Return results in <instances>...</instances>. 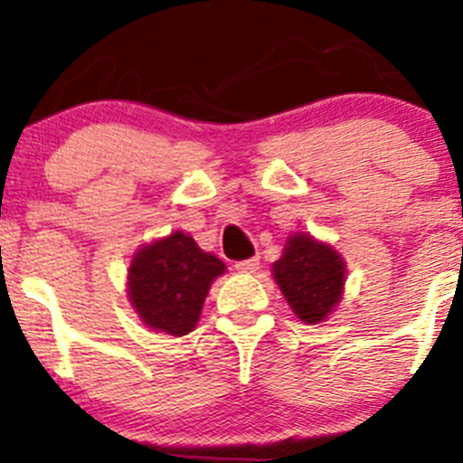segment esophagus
<instances>
[{"instance_id":"34e87169","label":"esophagus","mask_w":463,"mask_h":463,"mask_svg":"<svg viewBox=\"0 0 463 463\" xmlns=\"http://www.w3.org/2000/svg\"><path fill=\"white\" fill-rule=\"evenodd\" d=\"M235 269L240 270V273H255V270L260 269V260L258 258H250V260H241L237 261Z\"/></svg>"}]
</instances>
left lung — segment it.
<instances>
[{
    "instance_id": "obj_1",
    "label": "left lung",
    "mask_w": 463,
    "mask_h": 463,
    "mask_svg": "<svg viewBox=\"0 0 463 463\" xmlns=\"http://www.w3.org/2000/svg\"><path fill=\"white\" fill-rule=\"evenodd\" d=\"M270 270L293 314L307 325L329 318L343 300L347 261L334 246L309 232L288 235L282 255Z\"/></svg>"
}]
</instances>
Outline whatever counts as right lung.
<instances>
[{"instance_id":"right-lung-1","label":"right lung","mask_w":463,"mask_h":463,"mask_svg":"<svg viewBox=\"0 0 463 463\" xmlns=\"http://www.w3.org/2000/svg\"><path fill=\"white\" fill-rule=\"evenodd\" d=\"M226 264L184 231L143 244L128 269V298L145 326L185 335L202 318L210 284Z\"/></svg>"}]
</instances>
